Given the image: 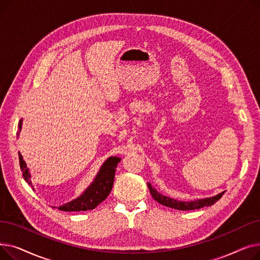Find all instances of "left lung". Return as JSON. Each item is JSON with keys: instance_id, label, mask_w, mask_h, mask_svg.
Returning a JSON list of instances; mask_svg holds the SVG:
<instances>
[{"instance_id": "obj_1", "label": "left lung", "mask_w": 260, "mask_h": 260, "mask_svg": "<svg viewBox=\"0 0 260 260\" xmlns=\"http://www.w3.org/2000/svg\"><path fill=\"white\" fill-rule=\"evenodd\" d=\"M147 186L149 188V192H151L153 198L157 202L163 204V206H166V207L176 209V210H180V211H190V210L201 209L203 207H211L215 202L219 200L222 197V195L225 193V190H223V192L217 194L215 196H212V197L195 199V200H190V201H181L178 199H174L169 196L162 195L152 185V183L147 182Z\"/></svg>"}]
</instances>
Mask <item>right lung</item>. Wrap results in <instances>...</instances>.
Returning <instances> with one entry per match:
<instances>
[{"label": "right lung", "instance_id": "right-lung-1", "mask_svg": "<svg viewBox=\"0 0 260 260\" xmlns=\"http://www.w3.org/2000/svg\"><path fill=\"white\" fill-rule=\"evenodd\" d=\"M22 124H23V119L19 121L17 137L20 136ZM19 158H20V167L23 172L24 179L27 183L30 184L34 187L29 169L27 168L26 162L24 161L23 156L20 154V152H19ZM120 161H121V158L116 156L107 158L101 166L97 175H95L92 182L85 188L84 192L76 199L59 207V210L64 212H81V211L93 210L95 207L99 206L103 200L107 198L109 193H111L113 184H114L116 169Z\"/></svg>", "mask_w": 260, "mask_h": 260}]
</instances>
